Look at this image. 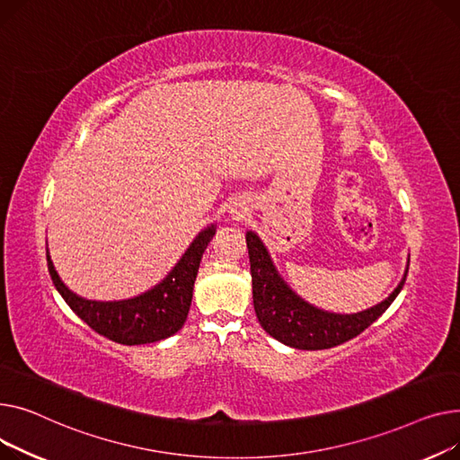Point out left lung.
<instances>
[{"mask_svg":"<svg viewBox=\"0 0 460 460\" xmlns=\"http://www.w3.org/2000/svg\"><path fill=\"white\" fill-rule=\"evenodd\" d=\"M245 237L252 275V301L260 325L284 345L303 350L331 349L364 332L395 301L409 273L407 265L397 288L379 305L357 314L327 312L310 305L289 288L256 232L249 230Z\"/></svg>","mask_w":460,"mask_h":460,"instance_id":"obj_1","label":"left lung"}]
</instances>
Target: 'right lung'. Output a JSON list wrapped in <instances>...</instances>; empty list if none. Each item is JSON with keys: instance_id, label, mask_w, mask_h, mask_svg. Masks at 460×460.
Segmentation results:
<instances>
[{"instance_id": "obj_1", "label": "right lung", "mask_w": 460, "mask_h": 460, "mask_svg": "<svg viewBox=\"0 0 460 460\" xmlns=\"http://www.w3.org/2000/svg\"><path fill=\"white\" fill-rule=\"evenodd\" d=\"M215 232V223L200 230L164 280L145 293L122 301H93L74 293L61 280L46 249L48 271L65 303L93 331L122 345L154 343L176 334L183 327L193 301L199 265Z\"/></svg>"}]
</instances>
